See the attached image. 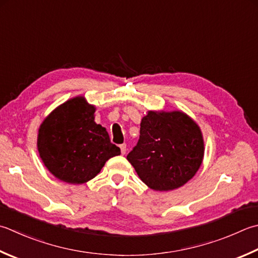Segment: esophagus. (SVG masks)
<instances>
[{
    "label": "esophagus",
    "mask_w": 258,
    "mask_h": 258,
    "mask_svg": "<svg viewBox=\"0 0 258 258\" xmlns=\"http://www.w3.org/2000/svg\"><path fill=\"white\" fill-rule=\"evenodd\" d=\"M119 149H120V153L125 154V152H126V144H120L119 145Z\"/></svg>",
    "instance_id": "esophagus-1"
}]
</instances>
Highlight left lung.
I'll use <instances>...</instances> for the list:
<instances>
[{
  "label": "left lung",
  "mask_w": 258,
  "mask_h": 258,
  "mask_svg": "<svg viewBox=\"0 0 258 258\" xmlns=\"http://www.w3.org/2000/svg\"><path fill=\"white\" fill-rule=\"evenodd\" d=\"M204 152L203 134L188 115L149 112L127 160L151 189L169 191L192 178L203 163Z\"/></svg>",
  "instance_id": "8db88e82"
}]
</instances>
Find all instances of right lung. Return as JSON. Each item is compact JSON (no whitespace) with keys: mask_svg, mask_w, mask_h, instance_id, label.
I'll return each instance as SVG.
<instances>
[{"mask_svg":"<svg viewBox=\"0 0 258 258\" xmlns=\"http://www.w3.org/2000/svg\"><path fill=\"white\" fill-rule=\"evenodd\" d=\"M95 107L84 97L60 105L39 128L38 150L55 178L79 184L97 175L108 159L120 154L102 125L94 120Z\"/></svg>","mask_w":258,"mask_h":258,"instance_id":"add662e5","label":"right lung"}]
</instances>
